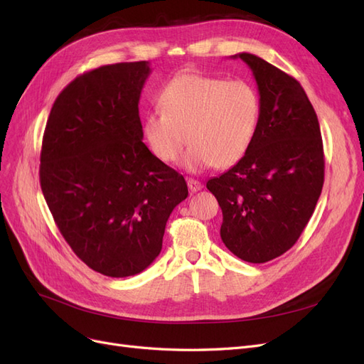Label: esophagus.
Wrapping results in <instances>:
<instances>
[{
  "instance_id": "obj_1",
  "label": "esophagus",
  "mask_w": 364,
  "mask_h": 364,
  "mask_svg": "<svg viewBox=\"0 0 364 364\" xmlns=\"http://www.w3.org/2000/svg\"><path fill=\"white\" fill-rule=\"evenodd\" d=\"M186 183H188V188H190L191 193H197V191H200L203 188L202 182L196 181V179H186Z\"/></svg>"
}]
</instances>
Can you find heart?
Listing matches in <instances>:
<instances>
[{
	"label": "heart",
	"mask_w": 364,
	"mask_h": 364,
	"mask_svg": "<svg viewBox=\"0 0 364 364\" xmlns=\"http://www.w3.org/2000/svg\"><path fill=\"white\" fill-rule=\"evenodd\" d=\"M161 111L142 121V135L159 161L179 159L185 142L191 147L183 167L199 173L228 168L241 161L255 139L261 100L243 80H225L200 73H181L162 87Z\"/></svg>",
	"instance_id": "obj_1"
}]
</instances>
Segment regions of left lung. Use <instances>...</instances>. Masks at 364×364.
Listing matches in <instances>:
<instances>
[{"mask_svg":"<svg viewBox=\"0 0 364 364\" xmlns=\"http://www.w3.org/2000/svg\"><path fill=\"white\" fill-rule=\"evenodd\" d=\"M259 91L261 118L246 155L206 188L222 208L225 246L243 261L281 257L304 232L325 178L323 142L301 83L272 63L240 53Z\"/></svg>","mask_w":364,"mask_h":364,"instance_id":"1","label":"left lung"}]
</instances>
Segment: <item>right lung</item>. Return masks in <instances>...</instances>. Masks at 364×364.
I'll return each mask as SVG.
<instances>
[{"label": "right lung", "instance_id": "right-lung-1", "mask_svg": "<svg viewBox=\"0 0 364 364\" xmlns=\"http://www.w3.org/2000/svg\"><path fill=\"white\" fill-rule=\"evenodd\" d=\"M149 62L83 73L58 95L42 138L39 181L65 241L87 267L134 277L162 249L188 196L183 176L142 142L139 95Z\"/></svg>", "mask_w": 364, "mask_h": 364}]
</instances>
